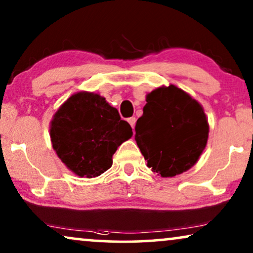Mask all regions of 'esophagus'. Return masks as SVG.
Returning a JSON list of instances; mask_svg holds the SVG:
<instances>
[{
    "label": "esophagus",
    "instance_id": "esophagus-1",
    "mask_svg": "<svg viewBox=\"0 0 253 253\" xmlns=\"http://www.w3.org/2000/svg\"><path fill=\"white\" fill-rule=\"evenodd\" d=\"M130 125V127H132L133 130H134V127H135V123H136V119L135 117H132V118H128V120H127Z\"/></svg>",
    "mask_w": 253,
    "mask_h": 253
}]
</instances>
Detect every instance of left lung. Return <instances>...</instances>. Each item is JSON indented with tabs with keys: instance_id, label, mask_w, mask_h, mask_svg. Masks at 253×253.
<instances>
[{
	"instance_id": "1",
	"label": "left lung",
	"mask_w": 253,
	"mask_h": 253,
	"mask_svg": "<svg viewBox=\"0 0 253 253\" xmlns=\"http://www.w3.org/2000/svg\"><path fill=\"white\" fill-rule=\"evenodd\" d=\"M135 140L147 166L161 177H174L199 160L210 126L203 106L176 85L148 93Z\"/></svg>"
}]
</instances>
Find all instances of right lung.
I'll return each mask as SVG.
<instances>
[{"instance_id":"add662e5","label":"right lung","mask_w":253,"mask_h":253,"mask_svg":"<svg viewBox=\"0 0 253 253\" xmlns=\"http://www.w3.org/2000/svg\"><path fill=\"white\" fill-rule=\"evenodd\" d=\"M132 135V127L121 120L118 110L93 92L70 96L50 123L53 149L80 177H97L109 170L117 148Z\"/></svg>"}]
</instances>
